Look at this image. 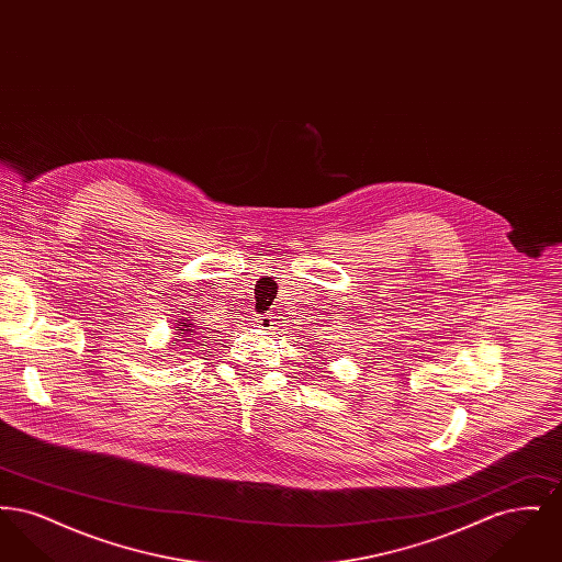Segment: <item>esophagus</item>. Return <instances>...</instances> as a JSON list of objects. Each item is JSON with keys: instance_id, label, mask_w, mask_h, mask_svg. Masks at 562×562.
I'll list each match as a JSON object with an SVG mask.
<instances>
[{"instance_id": "esophagus-1", "label": "esophagus", "mask_w": 562, "mask_h": 562, "mask_svg": "<svg viewBox=\"0 0 562 562\" xmlns=\"http://www.w3.org/2000/svg\"><path fill=\"white\" fill-rule=\"evenodd\" d=\"M273 324H276V321H273V316H271V314L255 318V326H257V328H261V330H271V328H273Z\"/></svg>"}]
</instances>
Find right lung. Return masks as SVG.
I'll use <instances>...</instances> for the list:
<instances>
[{
  "instance_id": "add662e5",
  "label": "right lung",
  "mask_w": 562,
  "mask_h": 562,
  "mask_svg": "<svg viewBox=\"0 0 562 562\" xmlns=\"http://www.w3.org/2000/svg\"><path fill=\"white\" fill-rule=\"evenodd\" d=\"M193 335H195V324H191L189 321L179 318V321H177V326H175V337H177L175 341H177V346H179L181 341L191 344V339H195Z\"/></svg>"
}]
</instances>
